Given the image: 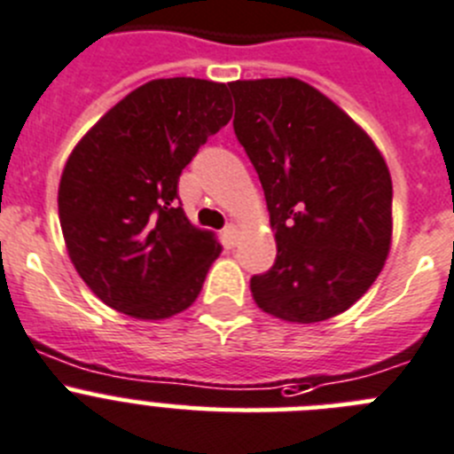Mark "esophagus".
Returning <instances> with one entry per match:
<instances>
[{
	"instance_id": "esophagus-1",
	"label": "esophagus",
	"mask_w": 454,
	"mask_h": 454,
	"mask_svg": "<svg viewBox=\"0 0 454 454\" xmlns=\"http://www.w3.org/2000/svg\"><path fill=\"white\" fill-rule=\"evenodd\" d=\"M237 235H239V231H237L235 223H231V226L223 228V241H226V247L232 248L237 244Z\"/></svg>"
}]
</instances>
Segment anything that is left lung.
Returning <instances> with one entry per match:
<instances>
[{"mask_svg": "<svg viewBox=\"0 0 454 454\" xmlns=\"http://www.w3.org/2000/svg\"><path fill=\"white\" fill-rule=\"evenodd\" d=\"M235 134L255 165L278 244L251 278L257 307L285 323H323L374 285L392 247V176L347 112L298 78L228 82Z\"/></svg>", "mask_w": 454, "mask_h": 454, "instance_id": "left-lung-1", "label": "left lung"}]
</instances>
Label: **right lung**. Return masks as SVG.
Wrapping results in <instances>:
<instances>
[{
	"label": "right lung",
	"instance_id": "add662e5",
	"mask_svg": "<svg viewBox=\"0 0 454 454\" xmlns=\"http://www.w3.org/2000/svg\"><path fill=\"white\" fill-rule=\"evenodd\" d=\"M232 118L223 82L159 78L118 100L74 147L58 213L84 285L137 320H165L197 300L222 253L176 203L199 147Z\"/></svg>",
	"mask_w": 454,
	"mask_h": 454
}]
</instances>
